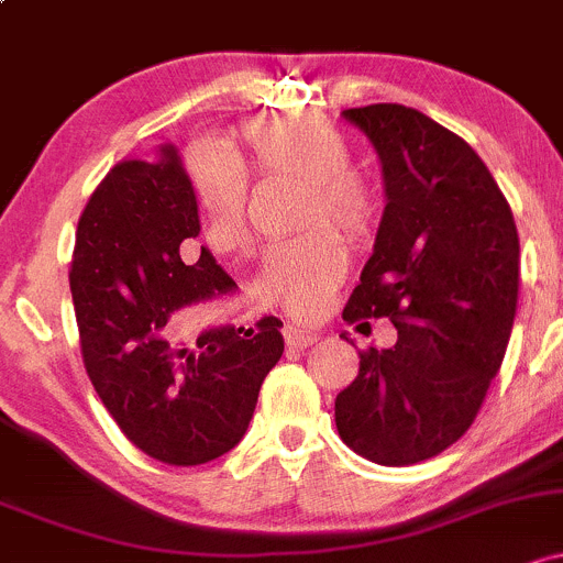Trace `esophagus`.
Returning <instances> with one entry per match:
<instances>
[{"label": "esophagus", "mask_w": 563, "mask_h": 563, "mask_svg": "<svg viewBox=\"0 0 563 563\" xmlns=\"http://www.w3.org/2000/svg\"><path fill=\"white\" fill-rule=\"evenodd\" d=\"M284 341H287V346L292 349H306L311 346L313 341H319V332L303 330V328H287L284 330Z\"/></svg>", "instance_id": "34e87169"}]
</instances>
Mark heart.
I'll return each mask as SVG.
<instances>
[{
  "mask_svg": "<svg viewBox=\"0 0 563 563\" xmlns=\"http://www.w3.org/2000/svg\"><path fill=\"white\" fill-rule=\"evenodd\" d=\"M244 163L257 177L303 183L298 225L322 219L349 239H362L376 222V192L354 174L346 136L322 114L260 118L239 131ZM196 198L207 217V241L220 255H235L250 244L246 177L241 166L214 147L190 158ZM346 274V250L328 227L306 228L295 239L271 246L263 260V284L289 313L313 319L324 311L332 289Z\"/></svg>",
  "mask_w": 563,
  "mask_h": 563,
  "instance_id": "b5f03b06",
  "label": "heart"
}]
</instances>
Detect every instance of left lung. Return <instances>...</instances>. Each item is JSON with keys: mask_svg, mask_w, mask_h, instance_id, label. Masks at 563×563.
<instances>
[{"mask_svg": "<svg viewBox=\"0 0 563 563\" xmlns=\"http://www.w3.org/2000/svg\"><path fill=\"white\" fill-rule=\"evenodd\" d=\"M341 114L376 147L386 192L343 319L389 317L397 343L360 354L335 427L354 453L402 467L475 421L510 341L521 246L510 203L462 136L402 104Z\"/></svg>", "mask_w": 563, "mask_h": 563, "instance_id": "1", "label": "left lung"}]
</instances>
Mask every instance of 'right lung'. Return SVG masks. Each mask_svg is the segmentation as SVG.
Masks as SVG:
<instances>
[{"label":"right lung","mask_w":563,"mask_h":563,"mask_svg":"<svg viewBox=\"0 0 563 563\" xmlns=\"http://www.w3.org/2000/svg\"><path fill=\"white\" fill-rule=\"evenodd\" d=\"M201 233L177 147L123 161L101 179L77 222L69 287L90 384L125 438L174 467L207 464L239 445L260 386L284 352L282 322L255 335L211 328L196 349L172 343L183 308L235 282L209 250L192 265L179 250Z\"/></svg>","instance_id":"right-lung-1"}]
</instances>
